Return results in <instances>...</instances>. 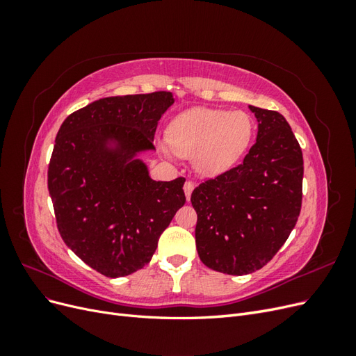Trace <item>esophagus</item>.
<instances>
[{
  "instance_id": "1",
  "label": "esophagus",
  "mask_w": 356,
  "mask_h": 356,
  "mask_svg": "<svg viewBox=\"0 0 356 356\" xmlns=\"http://www.w3.org/2000/svg\"><path fill=\"white\" fill-rule=\"evenodd\" d=\"M193 190H195V182L186 181V184H184V191H186V197H187V200H190V196H191Z\"/></svg>"
}]
</instances>
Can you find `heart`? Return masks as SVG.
I'll use <instances>...</instances> for the list:
<instances>
[{"label":"heart","instance_id":"heart-1","mask_svg":"<svg viewBox=\"0 0 356 356\" xmlns=\"http://www.w3.org/2000/svg\"><path fill=\"white\" fill-rule=\"evenodd\" d=\"M254 122L245 111L193 108L177 115L168 129L169 153L193 159L202 175H218L241 159L251 143Z\"/></svg>","mask_w":356,"mask_h":356}]
</instances>
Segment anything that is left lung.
<instances>
[{
    "instance_id": "obj_1",
    "label": "left lung",
    "mask_w": 356,
    "mask_h": 356,
    "mask_svg": "<svg viewBox=\"0 0 356 356\" xmlns=\"http://www.w3.org/2000/svg\"><path fill=\"white\" fill-rule=\"evenodd\" d=\"M250 108L258 135L243 161L191 193L202 263L236 276L272 260L296 227L303 199V153L291 126L281 113Z\"/></svg>"
}]
</instances>
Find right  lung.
<instances>
[{
	"instance_id": "obj_1",
	"label": "right lung",
	"mask_w": 356,
	"mask_h": 356,
	"mask_svg": "<svg viewBox=\"0 0 356 356\" xmlns=\"http://www.w3.org/2000/svg\"><path fill=\"white\" fill-rule=\"evenodd\" d=\"M175 102L170 92L110 96L70 114L56 135L47 186L60 238L106 277L149 263L160 234L184 207L186 178L154 181L139 160L153 149L157 122ZM114 137L121 149L104 148Z\"/></svg>"
}]
</instances>
